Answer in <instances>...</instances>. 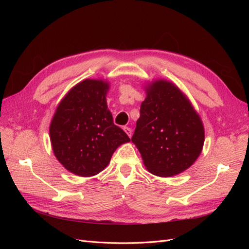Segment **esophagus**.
I'll return each instance as SVG.
<instances>
[{
  "instance_id": "obj_1",
  "label": "esophagus",
  "mask_w": 249,
  "mask_h": 249,
  "mask_svg": "<svg viewBox=\"0 0 249 249\" xmlns=\"http://www.w3.org/2000/svg\"><path fill=\"white\" fill-rule=\"evenodd\" d=\"M124 131L125 132V134H126L129 137L132 136V129H131V127H129V126H124Z\"/></svg>"
}]
</instances>
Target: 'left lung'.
I'll return each instance as SVG.
<instances>
[{
    "mask_svg": "<svg viewBox=\"0 0 249 249\" xmlns=\"http://www.w3.org/2000/svg\"><path fill=\"white\" fill-rule=\"evenodd\" d=\"M144 89L132 142L150 173L177 176L201 154L205 127L189 99L172 82L155 80Z\"/></svg>",
    "mask_w": 249,
    "mask_h": 249,
    "instance_id": "1",
    "label": "left lung"
}]
</instances>
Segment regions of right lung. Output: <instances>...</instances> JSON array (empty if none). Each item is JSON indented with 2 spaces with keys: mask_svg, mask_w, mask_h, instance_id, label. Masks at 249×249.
<instances>
[{
  "mask_svg": "<svg viewBox=\"0 0 249 249\" xmlns=\"http://www.w3.org/2000/svg\"><path fill=\"white\" fill-rule=\"evenodd\" d=\"M109 88L106 80H83L65 94L52 118L53 152L76 176H96L108 166L116 148L131 141L113 124L106 100Z\"/></svg>",
  "mask_w": 249,
  "mask_h": 249,
  "instance_id": "1",
  "label": "right lung"
}]
</instances>
